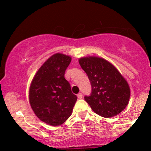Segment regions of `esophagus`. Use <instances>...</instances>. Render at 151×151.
<instances>
[{"label": "esophagus", "mask_w": 151, "mask_h": 151, "mask_svg": "<svg viewBox=\"0 0 151 151\" xmlns=\"http://www.w3.org/2000/svg\"><path fill=\"white\" fill-rule=\"evenodd\" d=\"M77 98H78V99L83 98V94H82V93H80L77 94Z\"/></svg>", "instance_id": "obj_1"}]
</instances>
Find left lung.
Wrapping results in <instances>:
<instances>
[{
    "label": "left lung",
    "instance_id": "obj_1",
    "mask_svg": "<svg viewBox=\"0 0 151 151\" xmlns=\"http://www.w3.org/2000/svg\"><path fill=\"white\" fill-rule=\"evenodd\" d=\"M91 81V93L85 101L93 110L104 118L118 115L126 108L130 98V88L121 73L101 58L86 57L79 60Z\"/></svg>",
    "mask_w": 151,
    "mask_h": 151
}]
</instances>
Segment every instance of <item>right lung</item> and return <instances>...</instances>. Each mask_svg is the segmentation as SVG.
Wrapping results in <instances>:
<instances>
[{
	"instance_id": "right-lung-1",
	"label": "right lung",
	"mask_w": 151,
	"mask_h": 151,
	"mask_svg": "<svg viewBox=\"0 0 151 151\" xmlns=\"http://www.w3.org/2000/svg\"><path fill=\"white\" fill-rule=\"evenodd\" d=\"M69 56L53 55L38 70L29 90V101L36 116L50 126H59L71 116L77 97L65 79Z\"/></svg>"
}]
</instances>
